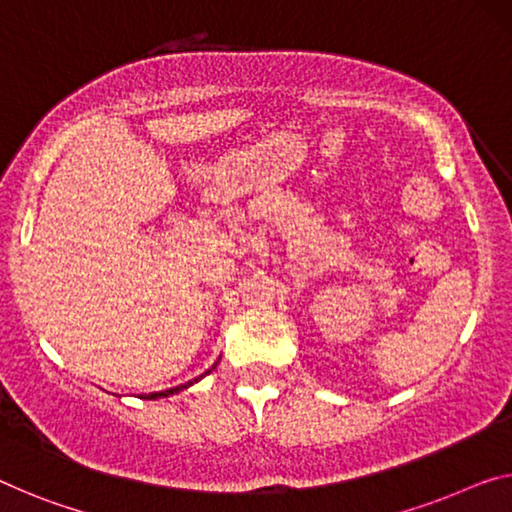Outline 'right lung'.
I'll return each instance as SVG.
<instances>
[{
  "label": "right lung",
  "instance_id": "add662e5",
  "mask_svg": "<svg viewBox=\"0 0 512 512\" xmlns=\"http://www.w3.org/2000/svg\"><path fill=\"white\" fill-rule=\"evenodd\" d=\"M217 366V364H215ZM212 366V368H215ZM212 368L210 371H206L203 375H208V373H212ZM203 375H199V377H194V380H190L187 384H180V387H174V389H167V391H155V393H148V396H144V400H155V398H167V396H174V393H178V391H183V389H187V387H192L194 382H199Z\"/></svg>",
  "mask_w": 512,
  "mask_h": 512
}]
</instances>
